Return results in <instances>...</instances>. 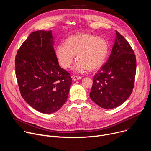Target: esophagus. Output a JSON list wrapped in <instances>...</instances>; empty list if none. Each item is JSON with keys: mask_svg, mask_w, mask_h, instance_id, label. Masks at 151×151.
I'll return each instance as SVG.
<instances>
[{"mask_svg": "<svg viewBox=\"0 0 151 151\" xmlns=\"http://www.w3.org/2000/svg\"><path fill=\"white\" fill-rule=\"evenodd\" d=\"M72 78H73V79L74 81H78V80L81 79V76H73Z\"/></svg>", "mask_w": 151, "mask_h": 151, "instance_id": "esophagus-1", "label": "esophagus"}]
</instances>
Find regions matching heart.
I'll use <instances>...</instances> for the list:
<instances>
[{"label":"heart","instance_id":"b5f03b06","mask_svg":"<svg viewBox=\"0 0 151 151\" xmlns=\"http://www.w3.org/2000/svg\"><path fill=\"white\" fill-rule=\"evenodd\" d=\"M109 51L108 42L104 38L89 34H79L68 38L65 45L60 44L56 48V56L65 69L70 68L76 55L78 60L74 68L78 73L89 69L94 70L104 63Z\"/></svg>","mask_w":151,"mask_h":151}]
</instances>
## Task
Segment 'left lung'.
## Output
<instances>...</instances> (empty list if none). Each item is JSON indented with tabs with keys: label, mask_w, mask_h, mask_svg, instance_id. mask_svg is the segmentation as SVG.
Wrapping results in <instances>:
<instances>
[{
	"label": "left lung",
	"mask_w": 151,
	"mask_h": 151,
	"mask_svg": "<svg viewBox=\"0 0 151 151\" xmlns=\"http://www.w3.org/2000/svg\"><path fill=\"white\" fill-rule=\"evenodd\" d=\"M107 62L95 75L90 98L105 109L116 108L129 98L134 83L136 60L127 41L118 31Z\"/></svg>",
	"instance_id": "1"
}]
</instances>
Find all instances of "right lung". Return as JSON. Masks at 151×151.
<instances>
[{
  "label": "right lung",
  "instance_id": "1",
  "mask_svg": "<svg viewBox=\"0 0 151 151\" xmlns=\"http://www.w3.org/2000/svg\"><path fill=\"white\" fill-rule=\"evenodd\" d=\"M52 31L30 34L15 57V73L22 97L37 111L51 114L68 99L72 83L70 74L59 66Z\"/></svg>",
  "mask_w": 151,
  "mask_h": 151
}]
</instances>
